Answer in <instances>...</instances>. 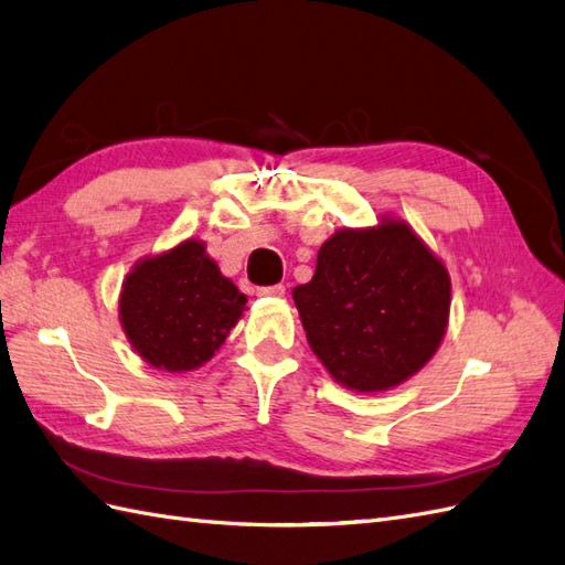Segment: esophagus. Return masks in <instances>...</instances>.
<instances>
[{
  "instance_id": "esophagus-1",
  "label": "esophagus",
  "mask_w": 565,
  "mask_h": 565,
  "mask_svg": "<svg viewBox=\"0 0 565 565\" xmlns=\"http://www.w3.org/2000/svg\"><path fill=\"white\" fill-rule=\"evenodd\" d=\"M284 284H274V286H259L257 296H267V298H281L284 296Z\"/></svg>"
}]
</instances>
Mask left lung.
I'll list each match as a JSON object with an SVG mask.
<instances>
[{"label":"left lung","instance_id":"obj_1","mask_svg":"<svg viewBox=\"0 0 565 565\" xmlns=\"http://www.w3.org/2000/svg\"><path fill=\"white\" fill-rule=\"evenodd\" d=\"M294 300L310 349L331 377L355 392H382L439 349L451 281L406 224L386 220L331 236Z\"/></svg>","mask_w":565,"mask_h":565}]
</instances>
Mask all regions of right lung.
Instances as JSON below:
<instances>
[{"label": "right lung", "instance_id": "1", "mask_svg": "<svg viewBox=\"0 0 565 565\" xmlns=\"http://www.w3.org/2000/svg\"><path fill=\"white\" fill-rule=\"evenodd\" d=\"M245 296L220 274L205 245L183 241L128 274L121 324L152 367L195 370L214 355L243 312Z\"/></svg>", "mask_w": 565, "mask_h": 565}]
</instances>
